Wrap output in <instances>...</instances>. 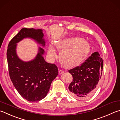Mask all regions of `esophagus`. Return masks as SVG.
Segmentation results:
<instances>
[{"mask_svg":"<svg viewBox=\"0 0 120 120\" xmlns=\"http://www.w3.org/2000/svg\"><path fill=\"white\" fill-rule=\"evenodd\" d=\"M64 70H59V75H61V74L64 73Z\"/></svg>","mask_w":120,"mask_h":120,"instance_id":"34e87169","label":"esophagus"}]
</instances>
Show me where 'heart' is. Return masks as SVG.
<instances>
[{
    "instance_id": "1",
    "label": "heart",
    "mask_w": 120,
    "mask_h": 120,
    "mask_svg": "<svg viewBox=\"0 0 120 120\" xmlns=\"http://www.w3.org/2000/svg\"><path fill=\"white\" fill-rule=\"evenodd\" d=\"M56 48L60 51L59 58L61 64L68 68L79 66L84 61L90 50L89 42L80 37L62 39L56 42ZM48 54L51 57L56 56L55 49L49 46Z\"/></svg>"
}]
</instances>
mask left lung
<instances>
[{
	"label": "left lung",
	"instance_id": "obj_1",
	"mask_svg": "<svg viewBox=\"0 0 120 120\" xmlns=\"http://www.w3.org/2000/svg\"><path fill=\"white\" fill-rule=\"evenodd\" d=\"M103 67V60L98 52H95L81 66L69 70L73 77L69 86L71 95L78 99L91 96L101 78Z\"/></svg>",
	"mask_w": 120,
	"mask_h": 120
}]
</instances>
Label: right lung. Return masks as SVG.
<instances>
[{"mask_svg":"<svg viewBox=\"0 0 120 120\" xmlns=\"http://www.w3.org/2000/svg\"><path fill=\"white\" fill-rule=\"evenodd\" d=\"M42 30L22 28L9 43L7 58L10 79L18 93L30 102L40 101L46 97L51 82L58 75L56 64L45 60V51L39 47L35 58L25 62L19 58L16 52L17 43L23 39L30 38L39 44L45 45Z\"/></svg>","mask_w":120,"mask_h":120,"instance_id":"1","label":"right lung"}]
</instances>
